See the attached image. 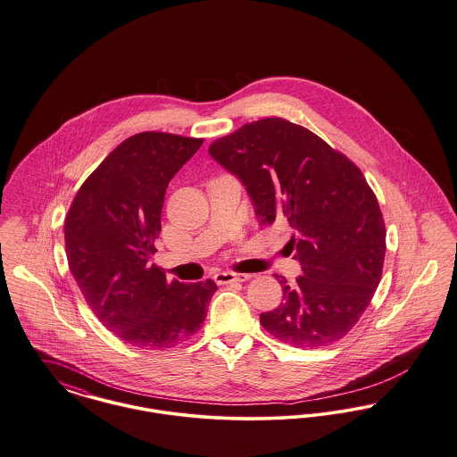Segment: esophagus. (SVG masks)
<instances>
[{"label":"esophagus","mask_w":457,"mask_h":457,"mask_svg":"<svg viewBox=\"0 0 457 457\" xmlns=\"http://www.w3.org/2000/svg\"><path fill=\"white\" fill-rule=\"evenodd\" d=\"M250 278H252L250 274H237V272H229V270L217 272L214 276L217 285H228V283H237V281L243 283V281H246Z\"/></svg>","instance_id":"obj_1"}]
</instances>
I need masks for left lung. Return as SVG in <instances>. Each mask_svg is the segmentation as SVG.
I'll return each instance as SVG.
<instances>
[{
	"label": "left lung",
	"instance_id": "8db88e82",
	"mask_svg": "<svg viewBox=\"0 0 457 457\" xmlns=\"http://www.w3.org/2000/svg\"><path fill=\"white\" fill-rule=\"evenodd\" d=\"M209 154L235 174L261 224L287 222L302 268L295 287L274 274L283 302L261 324L296 349L344 338L375 295L385 222L361 169L320 136L281 117L245 124Z\"/></svg>",
	"mask_w": 457,
	"mask_h": 457
}]
</instances>
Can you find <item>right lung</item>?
Instances as JSON below:
<instances>
[{"label":"right lung","mask_w":457,"mask_h":457,"mask_svg":"<svg viewBox=\"0 0 457 457\" xmlns=\"http://www.w3.org/2000/svg\"><path fill=\"white\" fill-rule=\"evenodd\" d=\"M204 139L146 131L122 141L82 183L65 217L71 272L89 309L126 344L169 349L195 335L212 279L167 281L150 266L169 181Z\"/></svg>","instance_id":"obj_1"}]
</instances>
